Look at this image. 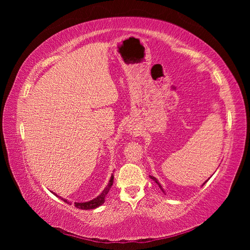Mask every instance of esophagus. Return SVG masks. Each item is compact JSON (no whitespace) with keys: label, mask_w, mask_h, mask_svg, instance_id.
<instances>
[{"label":"esophagus","mask_w":250,"mask_h":250,"mask_svg":"<svg viewBox=\"0 0 250 250\" xmlns=\"http://www.w3.org/2000/svg\"><path fill=\"white\" fill-rule=\"evenodd\" d=\"M128 131L130 132V134H135V133H137V129H135V128H133V127L128 128Z\"/></svg>","instance_id":"1"}]
</instances>
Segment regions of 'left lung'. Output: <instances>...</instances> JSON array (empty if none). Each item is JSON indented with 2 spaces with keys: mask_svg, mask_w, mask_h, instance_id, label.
Returning a JSON list of instances; mask_svg holds the SVG:
<instances>
[{
  "mask_svg": "<svg viewBox=\"0 0 250 250\" xmlns=\"http://www.w3.org/2000/svg\"><path fill=\"white\" fill-rule=\"evenodd\" d=\"M150 178H151V179H152V180H153V181H154V183H156V184H157V185H158V187H160V188H161V190H162V191H163V192H164V193H166V192H165V191H164V188H163V187H162V185H161V184H160V183H158V180H157V179H156V178H155V177H154V176H151V175H150ZM208 179H209V178H208ZM207 181H208V180H207ZM207 181H206V183H207ZM206 183H203V185H204V184H206ZM203 185H202V186H203Z\"/></svg>",
  "mask_w": 250,
  "mask_h": 250,
  "instance_id": "8db88e82",
  "label": "left lung"
}]
</instances>
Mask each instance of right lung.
<instances>
[{
  "instance_id": "obj_1",
  "label": "right lung",
  "mask_w": 250,
  "mask_h": 250,
  "mask_svg": "<svg viewBox=\"0 0 250 250\" xmlns=\"http://www.w3.org/2000/svg\"><path fill=\"white\" fill-rule=\"evenodd\" d=\"M112 183H113V174H112L110 179H109V181H108V185L106 186V188H104V190L102 191V193H101L99 196H97L96 198H94L93 200H90V201H86V202H75L74 206L76 207L77 208H80V209H94V208H98V207L102 206V204H103L104 201H105V196H106L107 193L109 192L110 188H111V186H112ZM52 193H53V192H52ZM53 194H54L55 196H57V194H55V193H53ZM57 197H58V196H57ZM60 198H62V197H60ZM62 200H63L65 203H69L70 206H71V202H70V201H67L66 199H63V198H62Z\"/></svg>"
}]
</instances>
